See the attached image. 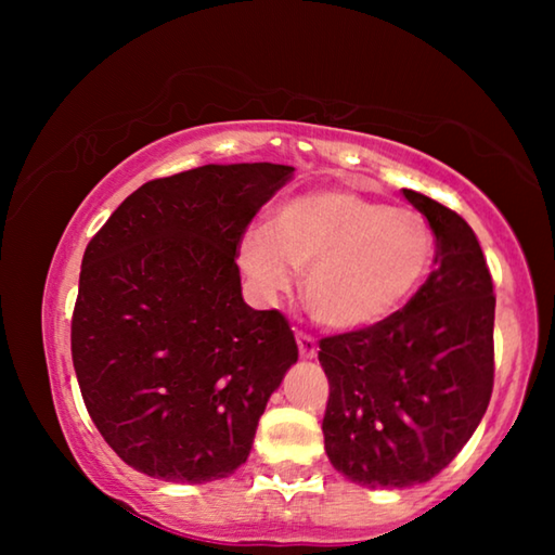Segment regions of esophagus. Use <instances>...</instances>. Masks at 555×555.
I'll list each match as a JSON object with an SVG mask.
<instances>
[{
	"mask_svg": "<svg viewBox=\"0 0 555 555\" xmlns=\"http://www.w3.org/2000/svg\"><path fill=\"white\" fill-rule=\"evenodd\" d=\"M296 343H298V354L304 357V360H313V357L318 354V343L311 335L296 333Z\"/></svg>",
	"mask_w": 555,
	"mask_h": 555,
	"instance_id": "34e87169",
	"label": "esophagus"
}]
</instances>
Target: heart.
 I'll list each match as a JSON object with an SVG mask.
<instances>
[{"label": "heart", "instance_id": "heart-1", "mask_svg": "<svg viewBox=\"0 0 555 555\" xmlns=\"http://www.w3.org/2000/svg\"><path fill=\"white\" fill-rule=\"evenodd\" d=\"M436 234L418 210L391 208L343 188L298 193L271 212L267 230L240 242V264L264 294L306 271L304 300L331 331H362L397 313L424 284Z\"/></svg>", "mask_w": 555, "mask_h": 555}]
</instances>
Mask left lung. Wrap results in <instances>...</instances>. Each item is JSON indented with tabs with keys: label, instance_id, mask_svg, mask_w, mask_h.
I'll return each mask as SVG.
<instances>
[{
	"label": "left lung",
	"instance_id": "8db88e82",
	"mask_svg": "<svg viewBox=\"0 0 555 555\" xmlns=\"http://www.w3.org/2000/svg\"><path fill=\"white\" fill-rule=\"evenodd\" d=\"M436 234V269L401 311L323 337L325 453L370 490L428 482L480 426L494 384V291L469 224L403 188Z\"/></svg>",
	"mask_w": 555,
	"mask_h": 555
}]
</instances>
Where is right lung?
<instances>
[{
  "label": "right lung",
  "instance_id": "add662e5",
  "mask_svg": "<svg viewBox=\"0 0 555 555\" xmlns=\"http://www.w3.org/2000/svg\"><path fill=\"white\" fill-rule=\"evenodd\" d=\"M294 166L208 164L137 188L82 255L73 367L92 424L129 467L203 485L247 463L298 347L244 304L237 247Z\"/></svg>",
  "mask_w": 555,
  "mask_h": 555
}]
</instances>
